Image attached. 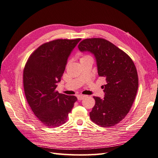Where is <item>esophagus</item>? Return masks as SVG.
Listing matches in <instances>:
<instances>
[{
    "label": "esophagus",
    "mask_w": 158,
    "mask_h": 158,
    "mask_svg": "<svg viewBox=\"0 0 158 158\" xmlns=\"http://www.w3.org/2000/svg\"><path fill=\"white\" fill-rule=\"evenodd\" d=\"M85 95H79L77 96V99H78L79 101H81V100L85 98Z\"/></svg>",
    "instance_id": "1"
}]
</instances>
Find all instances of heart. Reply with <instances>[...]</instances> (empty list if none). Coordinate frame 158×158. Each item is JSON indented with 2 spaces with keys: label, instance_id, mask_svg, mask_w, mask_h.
I'll return each instance as SVG.
<instances>
[{
  "label": "heart",
  "instance_id": "b5f03b06",
  "mask_svg": "<svg viewBox=\"0 0 158 158\" xmlns=\"http://www.w3.org/2000/svg\"><path fill=\"white\" fill-rule=\"evenodd\" d=\"M87 57H89V56H83V57H82L81 59H83V58H87Z\"/></svg>",
  "mask_w": 158,
  "mask_h": 158
}]
</instances>
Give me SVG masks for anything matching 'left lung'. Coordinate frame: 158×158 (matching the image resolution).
I'll list each match as a JSON object with an SVG mask.
<instances>
[{"label":"left lung","mask_w":158,"mask_h":158,"mask_svg":"<svg viewBox=\"0 0 158 158\" xmlns=\"http://www.w3.org/2000/svg\"><path fill=\"white\" fill-rule=\"evenodd\" d=\"M78 48L94 55L98 75L106 80L104 98L94 97L95 105L90 118L99 126H114L127 115L135 100L138 89L135 64L125 52L106 39H86Z\"/></svg>","instance_id":"left-lung-1"}]
</instances>
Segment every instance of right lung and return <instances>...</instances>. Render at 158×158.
Instances as JSON below:
<instances>
[{
	"instance_id": "right-lung-1",
	"label": "right lung",
	"mask_w": 158,
	"mask_h": 158,
	"mask_svg": "<svg viewBox=\"0 0 158 158\" xmlns=\"http://www.w3.org/2000/svg\"><path fill=\"white\" fill-rule=\"evenodd\" d=\"M81 39H56L43 44L31 55L23 71L26 99L35 116L47 127L64 123L77 98L56 91L67 59Z\"/></svg>"
}]
</instances>
